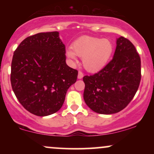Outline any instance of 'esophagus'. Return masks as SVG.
Wrapping results in <instances>:
<instances>
[{"mask_svg": "<svg viewBox=\"0 0 154 154\" xmlns=\"http://www.w3.org/2000/svg\"><path fill=\"white\" fill-rule=\"evenodd\" d=\"M83 76H84V75H83V73L82 72H79L78 73V76H77V77H78V79H82L83 77Z\"/></svg>", "mask_w": 154, "mask_h": 154, "instance_id": "1", "label": "esophagus"}]
</instances>
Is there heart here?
<instances>
[{"mask_svg": "<svg viewBox=\"0 0 154 154\" xmlns=\"http://www.w3.org/2000/svg\"><path fill=\"white\" fill-rule=\"evenodd\" d=\"M114 45L108 39L82 36L74 42L72 49L66 50V56L72 61H77V55L82 57L85 68L91 72L100 71L112 56Z\"/></svg>", "mask_w": 154, "mask_h": 154, "instance_id": "heart-1", "label": "heart"}]
</instances>
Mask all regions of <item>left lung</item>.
<instances>
[{"label": "left lung", "mask_w": 154, "mask_h": 154, "mask_svg": "<svg viewBox=\"0 0 154 154\" xmlns=\"http://www.w3.org/2000/svg\"><path fill=\"white\" fill-rule=\"evenodd\" d=\"M140 58L135 46L124 37L116 39L114 57L103 69L83 77V98L91 110L116 114L135 96L141 78Z\"/></svg>", "instance_id": "8db88e82"}]
</instances>
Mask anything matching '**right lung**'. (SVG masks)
Instances as JSON below:
<instances>
[{"label": "right lung", "mask_w": 154, "mask_h": 154, "mask_svg": "<svg viewBox=\"0 0 154 154\" xmlns=\"http://www.w3.org/2000/svg\"><path fill=\"white\" fill-rule=\"evenodd\" d=\"M59 32H40L24 39L14 53L11 82L19 103L39 116L57 112L78 72L66 63Z\"/></svg>", "instance_id": "add662e5"}]
</instances>
